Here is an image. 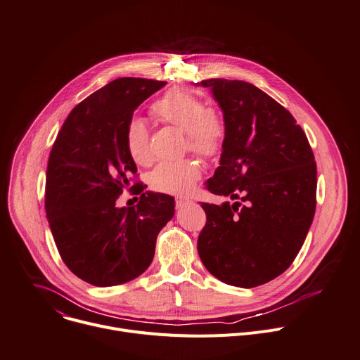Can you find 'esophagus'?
I'll list each match as a JSON object with an SVG mask.
<instances>
[{
  "instance_id": "34e87169",
  "label": "esophagus",
  "mask_w": 360,
  "mask_h": 360,
  "mask_svg": "<svg viewBox=\"0 0 360 360\" xmlns=\"http://www.w3.org/2000/svg\"><path fill=\"white\" fill-rule=\"evenodd\" d=\"M189 204H192V201L189 198H176V208H184Z\"/></svg>"
}]
</instances>
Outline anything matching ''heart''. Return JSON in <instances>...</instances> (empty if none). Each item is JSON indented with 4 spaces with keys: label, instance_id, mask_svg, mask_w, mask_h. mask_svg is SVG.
I'll return each mask as SVG.
<instances>
[{
    "label": "heart",
    "instance_id": "obj_1",
    "mask_svg": "<svg viewBox=\"0 0 360 360\" xmlns=\"http://www.w3.org/2000/svg\"><path fill=\"white\" fill-rule=\"evenodd\" d=\"M153 115L162 122L169 123L186 134L188 146L204 158L217 156L225 139L224 120L207 108V105L193 94L174 89L153 105ZM124 142L129 155L141 165L152 158L149 149L148 126L142 117H132L127 122ZM201 176V169L192 160L162 162L150 175L152 186L163 193L186 195Z\"/></svg>",
    "mask_w": 360,
    "mask_h": 360
}]
</instances>
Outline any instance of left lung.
<instances>
[{"label":"left lung","mask_w":360,"mask_h":360,"mask_svg":"<svg viewBox=\"0 0 360 360\" xmlns=\"http://www.w3.org/2000/svg\"><path fill=\"white\" fill-rule=\"evenodd\" d=\"M225 124L210 192L241 202L202 204L198 237L205 269L225 284L251 288L284 273L316 211V162L303 129L273 97L241 80L208 79Z\"/></svg>","instance_id":"left-lung-1"}]
</instances>
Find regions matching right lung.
Wrapping results in <instances>:
<instances>
[{
    "instance_id": "1",
    "label": "right lung",
    "mask_w": 360,
    "mask_h": 360,
    "mask_svg": "<svg viewBox=\"0 0 360 360\" xmlns=\"http://www.w3.org/2000/svg\"><path fill=\"white\" fill-rule=\"evenodd\" d=\"M165 84L135 77L108 83L70 112L53 145L47 219L64 264L93 285H117L145 273L159 231L175 214V200L158 192L142 193L135 207H116L127 176L138 171L124 142L127 122Z\"/></svg>"
}]
</instances>
